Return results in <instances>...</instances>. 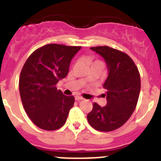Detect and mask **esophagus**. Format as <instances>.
I'll return each instance as SVG.
<instances>
[{
  "label": "esophagus",
  "instance_id": "esophagus-1",
  "mask_svg": "<svg viewBox=\"0 0 161 161\" xmlns=\"http://www.w3.org/2000/svg\"><path fill=\"white\" fill-rule=\"evenodd\" d=\"M75 99H76V101H81L83 100L84 98L80 96H76L75 97Z\"/></svg>",
  "mask_w": 161,
  "mask_h": 161
}]
</instances>
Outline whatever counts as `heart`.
<instances>
[{
  "label": "heart",
  "instance_id": "b5f03b06",
  "mask_svg": "<svg viewBox=\"0 0 161 161\" xmlns=\"http://www.w3.org/2000/svg\"><path fill=\"white\" fill-rule=\"evenodd\" d=\"M96 62H100V61H94L93 63H96Z\"/></svg>",
  "mask_w": 161,
  "mask_h": 161
}]
</instances>
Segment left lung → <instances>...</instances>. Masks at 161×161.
<instances>
[{"instance_id":"obj_1","label":"left lung","mask_w":161,"mask_h":161,"mask_svg":"<svg viewBox=\"0 0 161 161\" xmlns=\"http://www.w3.org/2000/svg\"><path fill=\"white\" fill-rule=\"evenodd\" d=\"M106 60L109 74L103 88L107 104L94 102L87 115L90 126L99 131H112L130 119L137 105L140 92V75L131 58L124 52L107 46L90 47Z\"/></svg>"}]
</instances>
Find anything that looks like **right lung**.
I'll return each mask as SVG.
<instances>
[{
  "instance_id": "right-lung-1",
  "label": "right lung",
  "mask_w": 161,
  "mask_h": 161,
  "mask_svg": "<svg viewBox=\"0 0 161 161\" xmlns=\"http://www.w3.org/2000/svg\"><path fill=\"white\" fill-rule=\"evenodd\" d=\"M80 48L47 44L35 50L24 64L20 96L28 117L42 130H57L66 123L75 98L64 95L56 84L68 75L71 60Z\"/></svg>"
}]
</instances>
